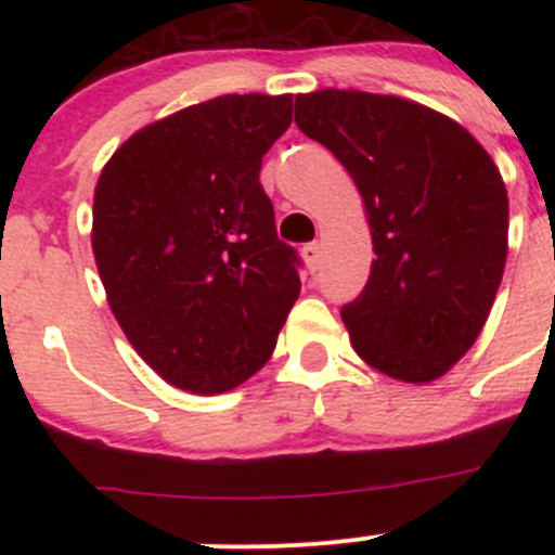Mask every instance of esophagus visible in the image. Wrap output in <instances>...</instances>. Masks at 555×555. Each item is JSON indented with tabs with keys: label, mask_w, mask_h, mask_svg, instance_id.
<instances>
[{
	"label": "esophagus",
	"mask_w": 555,
	"mask_h": 555,
	"mask_svg": "<svg viewBox=\"0 0 555 555\" xmlns=\"http://www.w3.org/2000/svg\"><path fill=\"white\" fill-rule=\"evenodd\" d=\"M300 255H304L306 266H309L311 271H317L319 262H322V246H319L317 242H311V244H306L304 249H300Z\"/></svg>",
	"instance_id": "obj_1"
}]
</instances>
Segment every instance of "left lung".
<instances>
[{
	"label": "left lung",
	"mask_w": 555,
	"mask_h": 555,
	"mask_svg": "<svg viewBox=\"0 0 555 555\" xmlns=\"http://www.w3.org/2000/svg\"><path fill=\"white\" fill-rule=\"evenodd\" d=\"M295 122L365 201L376 260L340 309L351 346L397 382H435L475 344L505 273L500 169L451 117L397 96L304 93Z\"/></svg>",
	"instance_id": "left-lung-1"
}]
</instances>
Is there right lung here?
I'll use <instances>...</instances> for the list:
<instances>
[{
    "mask_svg": "<svg viewBox=\"0 0 555 555\" xmlns=\"http://www.w3.org/2000/svg\"><path fill=\"white\" fill-rule=\"evenodd\" d=\"M293 96L228 93L117 147L93 195V255L122 333L164 382L220 395L255 376L300 295L262 155Z\"/></svg>",
    "mask_w": 555,
    "mask_h": 555,
    "instance_id": "right-lung-1",
    "label": "right lung"
}]
</instances>
